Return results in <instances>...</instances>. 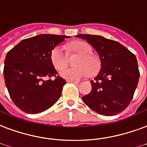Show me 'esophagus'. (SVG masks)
I'll return each mask as SVG.
<instances>
[{
    "label": "esophagus",
    "mask_w": 147,
    "mask_h": 147,
    "mask_svg": "<svg viewBox=\"0 0 147 147\" xmlns=\"http://www.w3.org/2000/svg\"><path fill=\"white\" fill-rule=\"evenodd\" d=\"M67 82H71V83H75V84L79 83V82H77V81H74V80H67Z\"/></svg>",
    "instance_id": "34e87169"
}]
</instances>
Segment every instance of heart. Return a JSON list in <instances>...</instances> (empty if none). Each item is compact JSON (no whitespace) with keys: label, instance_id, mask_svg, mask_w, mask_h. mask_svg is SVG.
Masks as SVG:
<instances>
[{"label":"heart","instance_id":"heart-1","mask_svg":"<svg viewBox=\"0 0 147 147\" xmlns=\"http://www.w3.org/2000/svg\"><path fill=\"white\" fill-rule=\"evenodd\" d=\"M68 51L80 54L75 62L76 67L64 68L61 71L60 75L66 79L77 80L88 75L95 76L101 69V60L98 55L92 54L93 49L90 44L84 41L76 40L68 44ZM51 61L57 70L63 68L68 61V54L65 51L62 47H55L51 52Z\"/></svg>","mask_w":147,"mask_h":147}]
</instances>
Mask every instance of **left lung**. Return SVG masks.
<instances>
[{
	"instance_id": "8db88e82",
	"label": "left lung",
	"mask_w": 147,
	"mask_h": 147,
	"mask_svg": "<svg viewBox=\"0 0 147 147\" xmlns=\"http://www.w3.org/2000/svg\"><path fill=\"white\" fill-rule=\"evenodd\" d=\"M98 53L101 69L91 81L92 90L82 96L88 107L105 116L118 115L130 104L140 78L136 57L117 41L101 36L77 35Z\"/></svg>"
}]
</instances>
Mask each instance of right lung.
I'll use <instances>...</instances> for the list:
<instances>
[{
  "mask_svg": "<svg viewBox=\"0 0 147 147\" xmlns=\"http://www.w3.org/2000/svg\"><path fill=\"white\" fill-rule=\"evenodd\" d=\"M68 36L41 34L22 40L7 53L4 76L10 97L24 112L38 114L59 100L66 81L57 76L51 52ZM54 80H43L45 77Z\"/></svg>",
  "mask_w": 147,
  "mask_h": 147,
  "instance_id": "add662e5",
  "label": "right lung"
}]
</instances>
